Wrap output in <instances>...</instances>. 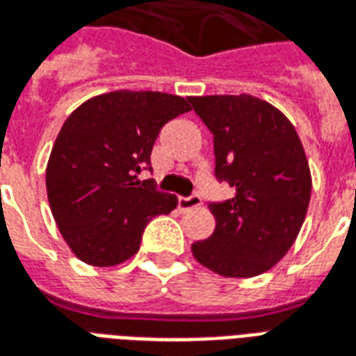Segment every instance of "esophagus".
Returning a JSON list of instances; mask_svg holds the SVG:
<instances>
[{
  "mask_svg": "<svg viewBox=\"0 0 356 356\" xmlns=\"http://www.w3.org/2000/svg\"><path fill=\"white\" fill-rule=\"evenodd\" d=\"M177 205L181 211H191V209H194V207H200V205H202V198H200L198 194H192V196H188V198H185V196H179Z\"/></svg>",
  "mask_w": 356,
  "mask_h": 356,
  "instance_id": "34e87169",
  "label": "esophagus"
}]
</instances>
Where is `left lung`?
<instances>
[{
    "label": "left lung",
    "mask_w": 356,
    "mask_h": 356,
    "mask_svg": "<svg viewBox=\"0 0 356 356\" xmlns=\"http://www.w3.org/2000/svg\"><path fill=\"white\" fill-rule=\"evenodd\" d=\"M213 134L215 177L234 188L209 204L215 232L192 243L200 264L225 277L268 272L291 249L312 198V173L291 120L264 99L188 97Z\"/></svg>",
    "instance_id": "left-lung-1"
}]
</instances>
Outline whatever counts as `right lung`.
Instances as JSON below:
<instances>
[{"label": "right lung", "instance_id": "obj_1", "mask_svg": "<svg viewBox=\"0 0 356 356\" xmlns=\"http://www.w3.org/2000/svg\"><path fill=\"white\" fill-rule=\"evenodd\" d=\"M186 111L181 96L117 90L86 99L67 117L47 164V196L79 260L109 268L131 259L149 220L177 207L175 194L138 175L151 170L162 126Z\"/></svg>", "mask_w": 356, "mask_h": 356}]
</instances>
